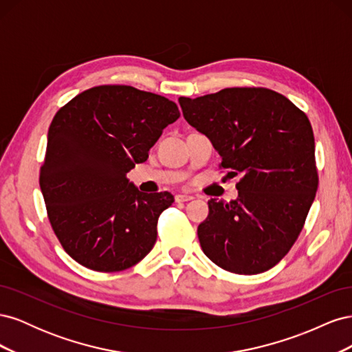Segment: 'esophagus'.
<instances>
[{
	"mask_svg": "<svg viewBox=\"0 0 352 352\" xmlns=\"http://www.w3.org/2000/svg\"><path fill=\"white\" fill-rule=\"evenodd\" d=\"M175 198H176V202H186V201L194 199V195H189V194H177Z\"/></svg>",
	"mask_w": 352,
	"mask_h": 352,
	"instance_id": "1",
	"label": "esophagus"
}]
</instances>
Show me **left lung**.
<instances>
[{
  "instance_id": "left-lung-1",
  "label": "left lung",
  "mask_w": 352,
  "mask_h": 352,
  "mask_svg": "<svg viewBox=\"0 0 352 352\" xmlns=\"http://www.w3.org/2000/svg\"><path fill=\"white\" fill-rule=\"evenodd\" d=\"M179 104L220 154V167L242 176L236 199L208 201V217L198 226L202 251L236 274L274 267L302 230L317 192L310 120L267 88H226Z\"/></svg>"
}]
</instances>
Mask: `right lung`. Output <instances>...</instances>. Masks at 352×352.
Here are the masks:
<instances>
[{
  "label": "right lung",
  "mask_w": 352,
  "mask_h": 352,
  "mask_svg": "<svg viewBox=\"0 0 352 352\" xmlns=\"http://www.w3.org/2000/svg\"><path fill=\"white\" fill-rule=\"evenodd\" d=\"M179 116L173 101L126 85L87 89L57 111L39 185L52 230L74 261L111 273L153 250L158 217L175 198L144 194L126 175Z\"/></svg>",
  "instance_id": "add662e5"
}]
</instances>
